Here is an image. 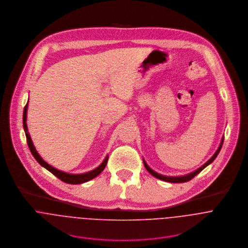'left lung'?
<instances>
[{"instance_id":"1","label":"left lung","mask_w":248,"mask_h":248,"mask_svg":"<svg viewBox=\"0 0 248 248\" xmlns=\"http://www.w3.org/2000/svg\"><path fill=\"white\" fill-rule=\"evenodd\" d=\"M223 140H224V138L221 139V141H220V144H219L217 150L216 151V153L213 155L212 157H211L206 163H204L202 167H200V168L197 169L196 171H194V172H192V173H190V174H188V175H185V176H179V177H168V176H163V175H160V174L155 172L154 170H152V169L148 166V164L146 163V161H145L144 159H143V163H144V166H145V168L147 169V171H148L152 176H154V177H156V178H158V179H161V180H164V181H167V182H173V183H182V182H186V181H189L190 179H192L193 177H195V176H197L198 174H200L205 167H207L209 164L212 163L213 161L215 160V158L217 157V155H218V153H219L221 147H222Z\"/></svg>"}]
</instances>
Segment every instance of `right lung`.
<instances>
[{
    "label": "right lung",
    "instance_id": "obj_1",
    "mask_svg": "<svg viewBox=\"0 0 248 248\" xmlns=\"http://www.w3.org/2000/svg\"><path fill=\"white\" fill-rule=\"evenodd\" d=\"M28 104L29 102L27 103V105L24 108V113H23V125H24V130H25V134H26V137H27V142H28V145L30 147V150L32 154V155L35 157L36 160L39 162V164L41 166H43L44 168H46V170H48L51 174H53L55 177H58L59 179H61L62 181L66 182V183H70V184H80V183H84V182H87L93 178H94L95 177H97L106 167L107 162H108V155L105 157V159L103 160V162L97 167L95 168L94 170L93 171H90V172H87V173H84V174H69V173H66V172H63V171H60L52 166H50L49 164H47L42 157L41 155L37 153L36 151L35 147L32 143L31 140V138L29 134V131H28V126H27V111H28Z\"/></svg>",
    "mask_w": 248,
    "mask_h": 248
}]
</instances>
